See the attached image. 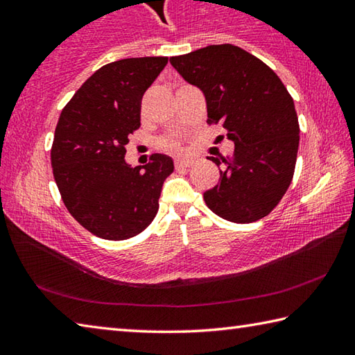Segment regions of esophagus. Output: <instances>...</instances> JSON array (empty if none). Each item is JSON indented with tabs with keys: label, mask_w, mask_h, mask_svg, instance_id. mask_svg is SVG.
I'll return each instance as SVG.
<instances>
[{
	"label": "esophagus",
	"mask_w": 355,
	"mask_h": 355,
	"mask_svg": "<svg viewBox=\"0 0 355 355\" xmlns=\"http://www.w3.org/2000/svg\"><path fill=\"white\" fill-rule=\"evenodd\" d=\"M192 166V159H186V158H178L175 161V167L177 169H183V167H191Z\"/></svg>",
	"instance_id": "1"
}]
</instances>
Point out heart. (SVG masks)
<instances>
[{
    "label": "heart",
    "instance_id": "heart-1",
    "mask_svg": "<svg viewBox=\"0 0 355 355\" xmlns=\"http://www.w3.org/2000/svg\"><path fill=\"white\" fill-rule=\"evenodd\" d=\"M161 147L166 148V150H178V141L177 139H164L161 142Z\"/></svg>",
    "mask_w": 355,
    "mask_h": 355
}]
</instances>
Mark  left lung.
Masks as SVG:
<instances>
[{
    "instance_id": "8db88e82",
    "label": "left lung",
    "mask_w": 355,
    "mask_h": 355,
    "mask_svg": "<svg viewBox=\"0 0 355 355\" xmlns=\"http://www.w3.org/2000/svg\"><path fill=\"white\" fill-rule=\"evenodd\" d=\"M171 64L207 98L208 125H220L235 142L228 158L209 156L224 166L219 183L203 192L219 218L250 224L279 205L291 184L299 148V122L284 83L243 48L208 45Z\"/></svg>"
}]
</instances>
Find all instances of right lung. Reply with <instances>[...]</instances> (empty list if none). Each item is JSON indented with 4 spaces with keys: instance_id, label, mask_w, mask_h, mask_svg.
Listing matches in <instances>:
<instances>
[{
    "instance_id": "right-lung-1",
    "label": "right lung",
    "mask_w": 355,
    "mask_h": 355,
    "mask_svg": "<svg viewBox=\"0 0 355 355\" xmlns=\"http://www.w3.org/2000/svg\"><path fill=\"white\" fill-rule=\"evenodd\" d=\"M167 58H130L106 64L78 89L58 120L53 175L69 213L92 235L122 241L152 224L164 180L166 155L146 166L125 163L130 136L141 127V101Z\"/></svg>"
}]
</instances>
